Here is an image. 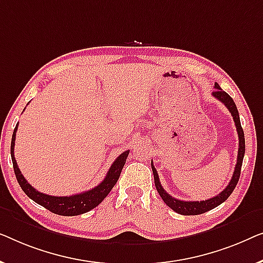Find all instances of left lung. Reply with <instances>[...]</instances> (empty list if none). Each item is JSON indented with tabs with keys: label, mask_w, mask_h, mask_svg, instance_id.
I'll list each match as a JSON object with an SVG mask.
<instances>
[{
	"label": "left lung",
	"mask_w": 263,
	"mask_h": 263,
	"mask_svg": "<svg viewBox=\"0 0 263 263\" xmlns=\"http://www.w3.org/2000/svg\"><path fill=\"white\" fill-rule=\"evenodd\" d=\"M214 88L216 90L213 91L212 95L216 98L217 100H219L220 102H223L225 107L229 109V112L231 113L232 118H234L235 125H236V130H237L238 133V155H237V163H236L235 167V172L232 174L231 181L229 182V184L225 188L224 191H221L219 194H217L216 197L207 199V200H202V201H183V200H179V199L173 198L172 195L168 194L167 192L163 190L162 184L160 182V177H158V174L155 169L153 161H151V168H153V173H154V179H155V186H156V190L158 192V194L161 195V198L163 199V201L167 204L170 209L175 211V212L183 214V216H197V214H201L205 213L207 211L214 209L218 205H220L221 202H224L227 199L230 197L232 192H234L236 184H237L238 180H239V175H241V168H242V163H243V157H244V153H246V140H244V132L243 128L241 126V120H239V114L237 110V107H236L234 100L230 95L221 89L219 87V84L214 83Z\"/></svg>",
	"instance_id": "8db88e82"
}]
</instances>
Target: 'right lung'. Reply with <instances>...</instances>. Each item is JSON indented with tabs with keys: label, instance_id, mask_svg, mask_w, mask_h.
Here are the masks:
<instances>
[{
	"label": "right lung",
	"instance_id": "1",
	"mask_svg": "<svg viewBox=\"0 0 263 263\" xmlns=\"http://www.w3.org/2000/svg\"><path fill=\"white\" fill-rule=\"evenodd\" d=\"M16 131L17 124L15 128H14L12 144H10V155H12L13 168L17 182H19L22 191L25 192V194L28 198H31L33 201L45 207V209L51 211L52 213L59 214V216H79V214L86 213L88 211L93 210L99 204H101V201L108 195L109 192L114 187V184L117 183L121 170L124 168L125 162H126L128 153H130V150H126L117 157V160L110 165L105 179L96 187L91 188V190L87 192H83V193L70 195V197H53V195L40 193V192L36 191L35 188H33L27 182V180L21 174L19 167H17L15 157H14V145H15Z\"/></svg>",
	"mask_w": 263,
	"mask_h": 263
}]
</instances>
